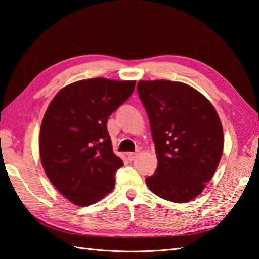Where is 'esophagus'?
Instances as JSON below:
<instances>
[{"mask_svg":"<svg viewBox=\"0 0 259 259\" xmlns=\"http://www.w3.org/2000/svg\"><path fill=\"white\" fill-rule=\"evenodd\" d=\"M126 156H128V159L130 161H133V160H135V158L137 157V153L136 152H129Z\"/></svg>","mask_w":259,"mask_h":259,"instance_id":"obj_1","label":"esophagus"}]
</instances>
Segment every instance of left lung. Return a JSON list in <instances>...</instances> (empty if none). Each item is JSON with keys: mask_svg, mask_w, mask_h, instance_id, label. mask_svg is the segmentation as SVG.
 Instances as JSON below:
<instances>
[{"mask_svg": "<svg viewBox=\"0 0 259 259\" xmlns=\"http://www.w3.org/2000/svg\"><path fill=\"white\" fill-rule=\"evenodd\" d=\"M139 97L150 121L157 169L146 184L164 200L199 196L221 161L224 131L211 102L195 88L169 80H140Z\"/></svg>", "mask_w": 259, "mask_h": 259, "instance_id": "1", "label": "left lung"}]
</instances>
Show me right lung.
<instances>
[{
    "label": "right lung",
    "mask_w": 259,
    "mask_h": 259,
    "mask_svg": "<svg viewBox=\"0 0 259 259\" xmlns=\"http://www.w3.org/2000/svg\"><path fill=\"white\" fill-rule=\"evenodd\" d=\"M136 81L84 79L65 85L49 104L38 138L42 167L64 198L85 207L114 188L123 161L112 150L107 122Z\"/></svg>",
    "instance_id": "add662e5"
}]
</instances>
